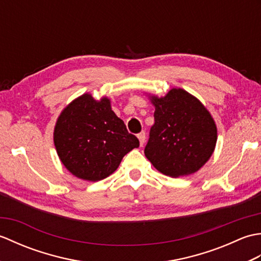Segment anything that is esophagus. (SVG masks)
<instances>
[{
  "mask_svg": "<svg viewBox=\"0 0 261 261\" xmlns=\"http://www.w3.org/2000/svg\"><path fill=\"white\" fill-rule=\"evenodd\" d=\"M138 139H139V142H140V146H143V143H145L146 141V134L145 132H140L139 135H138Z\"/></svg>",
  "mask_w": 261,
  "mask_h": 261,
  "instance_id": "obj_1",
  "label": "esophagus"
}]
</instances>
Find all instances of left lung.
<instances>
[{"instance_id": "8db88e82", "label": "left lung", "mask_w": 261, "mask_h": 261, "mask_svg": "<svg viewBox=\"0 0 261 261\" xmlns=\"http://www.w3.org/2000/svg\"><path fill=\"white\" fill-rule=\"evenodd\" d=\"M154 124L145 148L147 159L160 173L174 177L196 173L214 152L218 129L203 103L182 88L165 96L148 95Z\"/></svg>"}]
</instances>
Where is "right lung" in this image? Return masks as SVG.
<instances>
[{
  "instance_id": "add662e5",
  "label": "right lung",
  "mask_w": 261,
  "mask_h": 261,
  "mask_svg": "<svg viewBox=\"0 0 261 261\" xmlns=\"http://www.w3.org/2000/svg\"><path fill=\"white\" fill-rule=\"evenodd\" d=\"M54 143L60 162L77 178L97 181L118 169L127 152L139 147L137 137L111 108L107 96L85 93L59 114Z\"/></svg>"
}]
</instances>
